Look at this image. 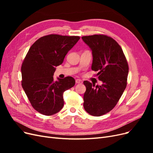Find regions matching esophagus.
<instances>
[{"label":"esophagus","mask_w":153,"mask_h":153,"mask_svg":"<svg viewBox=\"0 0 153 153\" xmlns=\"http://www.w3.org/2000/svg\"><path fill=\"white\" fill-rule=\"evenodd\" d=\"M75 82H76V84H82V80H80V79H76L75 80Z\"/></svg>","instance_id":"obj_1"}]
</instances>
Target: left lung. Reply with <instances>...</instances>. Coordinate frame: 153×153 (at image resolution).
<instances>
[{
	"label": "left lung",
	"mask_w": 153,
	"mask_h": 153,
	"mask_svg": "<svg viewBox=\"0 0 153 153\" xmlns=\"http://www.w3.org/2000/svg\"><path fill=\"white\" fill-rule=\"evenodd\" d=\"M82 40L92 50L91 69L103 84L84 81L85 110L93 116H101L117 105L127 85L128 64L120 45L113 38L103 34L83 36Z\"/></svg>",
	"instance_id": "left-lung-1"
}]
</instances>
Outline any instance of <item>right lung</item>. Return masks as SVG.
I'll return each mask as SVG.
<instances>
[{"label":"right lung","mask_w":153,"mask_h":153,"mask_svg":"<svg viewBox=\"0 0 153 153\" xmlns=\"http://www.w3.org/2000/svg\"><path fill=\"white\" fill-rule=\"evenodd\" d=\"M80 39L79 36L50 34L32 45L23 61L22 85L31 105L45 115L59 112L64 106V92L73 87L71 76L54 81L53 73L66 55Z\"/></svg>","instance_id":"obj_1"}]
</instances>
